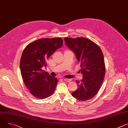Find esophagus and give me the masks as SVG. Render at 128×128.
Wrapping results in <instances>:
<instances>
[{"mask_svg":"<svg viewBox=\"0 0 128 128\" xmlns=\"http://www.w3.org/2000/svg\"><path fill=\"white\" fill-rule=\"evenodd\" d=\"M64 80L65 81H66V82H70V81H71L70 79H68V78H64Z\"/></svg>","mask_w":128,"mask_h":128,"instance_id":"1","label":"esophagus"}]
</instances>
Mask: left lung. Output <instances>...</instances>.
<instances>
[{"label":"left lung","mask_w":128,"mask_h":128,"mask_svg":"<svg viewBox=\"0 0 128 128\" xmlns=\"http://www.w3.org/2000/svg\"><path fill=\"white\" fill-rule=\"evenodd\" d=\"M64 41L74 52L83 74L80 82L76 80L78 87L72 95L80 100H90L98 94L105 75L102 52L96 43L84 37H66Z\"/></svg>","instance_id":"obj_1"}]
</instances>
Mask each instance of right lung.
<instances>
[{"mask_svg":"<svg viewBox=\"0 0 128 128\" xmlns=\"http://www.w3.org/2000/svg\"><path fill=\"white\" fill-rule=\"evenodd\" d=\"M61 38H43L28 44L22 52L20 67L24 84L30 94L39 99L51 96L58 83L56 78L43 71L47 66L46 60L62 47Z\"/></svg>","mask_w":128,"mask_h":128,"instance_id":"1","label":"right lung"}]
</instances>
